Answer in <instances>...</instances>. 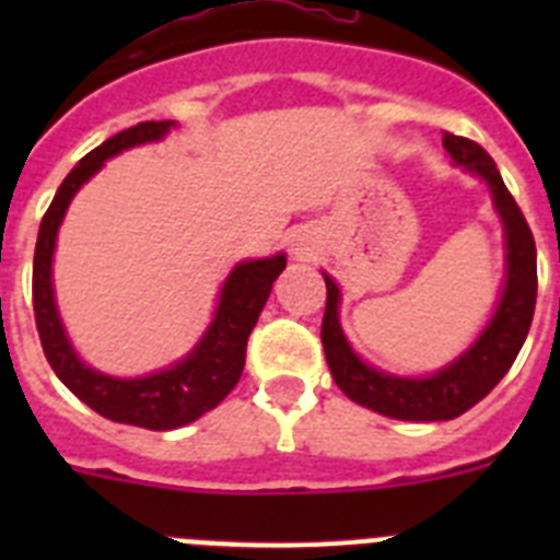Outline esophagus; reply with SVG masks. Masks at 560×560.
<instances>
[{"instance_id":"esophagus-1","label":"esophagus","mask_w":560,"mask_h":560,"mask_svg":"<svg viewBox=\"0 0 560 560\" xmlns=\"http://www.w3.org/2000/svg\"><path fill=\"white\" fill-rule=\"evenodd\" d=\"M296 255H300V257H303V255H305V249H296Z\"/></svg>"}]
</instances>
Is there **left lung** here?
<instances>
[{"label": "left lung", "mask_w": 560, "mask_h": 560, "mask_svg": "<svg viewBox=\"0 0 560 560\" xmlns=\"http://www.w3.org/2000/svg\"><path fill=\"white\" fill-rule=\"evenodd\" d=\"M443 148L452 153L457 165H465L488 182L493 205L502 215L504 237H508V283H504L497 314L482 336L474 341V348L432 378H395V375L378 373L350 350L339 328V311H336L339 289L325 275L328 303H325L323 316V348L330 375L350 400L398 420H452L468 412L511 370L527 339L533 311H536V241L516 199L504 187L497 165L482 145L446 131Z\"/></svg>", "instance_id": "left-lung-1"}]
</instances>
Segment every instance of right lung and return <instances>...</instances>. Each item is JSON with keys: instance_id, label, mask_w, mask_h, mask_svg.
Listing matches in <instances>:
<instances>
[{"instance_id": "1", "label": "right lung", "mask_w": 560, "mask_h": 560, "mask_svg": "<svg viewBox=\"0 0 560 560\" xmlns=\"http://www.w3.org/2000/svg\"><path fill=\"white\" fill-rule=\"evenodd\" d=\"M171 126L173 120L137 122V126L108 137L95 151H89L69 171L52 205L44 212L42 226H38L36 255H33V311H36L38 339H42L49 368L56 370L58 378L97 415L117 420V423H128V427L153 429V432H167V429L192 423L196 418L219 407L221 400L235 389L237 378L244 373L246 341H249L252 328H255L257 316L269 300L271 283L285 269V255L237 266L226 277L224 289H221V305L215 311L210 330L199 341V348L171 370L131 381L112 378V375L86 368L72 353L61 319H58L52 280H49L56 232L61 226L63 212H67L78 187L89 176H95L108 156L131 145H140V142L160 140L171 131Z\"/></svg>"}]
</instances>
